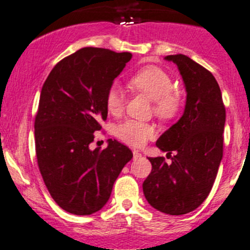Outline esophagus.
<instances>
[{"instance_id":"obj_1","label":"esophagus","mask_w":250,"mask_h":250,"mask_svg":"<svg viewBox=\"0 0 250 250\" xmlns=\"http://www.w3.org/2000/svg\"><path fill=\"white\" fill-rule=\"evenodd\" d=\"M140 157H142V153H140L139 151L134 150V151H133V159H134V161H136V159L140 158Z\"/></svg>"}]
</instances>
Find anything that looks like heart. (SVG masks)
I'll return each instance as SVG.
<instances>
[{
	"mask_svg": "<svg viewBox=\"0 0 250 250\" xmlns=\"http://www.w3.org/2000/svg\"><path fill=\"white\" fill-rule=\"evenodd\" d=\"M128 86L133 91L146 95L153 100L155 113L162 119H171L181 110L182 95L172 87V79L164 69L146 66L137 71L128 79ZM124 93L117 85L111 86L106 93V107L110 113H120L124 106ZM155 134V127L137 120H126L116 127V136L131 146H143Z\"/></svg>",
	"mask_w": 250,
	"mask_h": 250,
	"instance_id": "obj_1",
	"label": "heart"
}]
</instances>
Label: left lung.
Returning <instances> with one entry per match:
<instances>
[{
  "label": "left lung",
  "instance_id": "1",
  "mask_svg": "<svg viewBox=\"0 0 250 250\" xmlns=\"http://www.w3.org/2000/svg\"><path fill=\"white\" fill-rule=\"evenodd\" d=\"M177 66L187 92L176 124L157 139L163 152H175L167 164L148 157L152 170L143 183L151 207L167 215L192 211L208 197L223 156L226 108L220 86L208 69L183 54L164 58Z\"/></svg>",
  "mask_w": 250,
  "mask_h": 250
}]
</instances>
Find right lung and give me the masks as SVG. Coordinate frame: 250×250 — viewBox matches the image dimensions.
<instances>
[{"label":"right lung","mask_w":250,"mask_h":250,"mask_svg":"<svg viewBox=\"0 0 250 250\" xmlns=\"http://www.w3.org/2000/svg\"><path fill=\"white\" fill-rule=\"evenodd\" d=\"M131 53L85 47L55 64L41 89L35 148L44 184L58 206L91 215L107 203L114 182L132 152L118 140L89 148L107 118L106 93Z\"/></svg>","instance_id":"add662e5"}]
</instances>
